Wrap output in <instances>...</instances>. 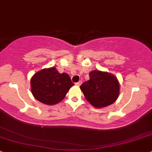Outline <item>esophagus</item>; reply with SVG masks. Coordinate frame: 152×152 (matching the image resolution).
<instances>
[{"mask_svg":"<svg viewBox=\"0 0 152 152\" xmlns=\"http://www.w3.org/2000/svg\"><path fill=\"white\" fill-rule=\"evenodd\" d=\"M82 83V81H81V80H80V81H79L78 82H77L75 85H76L77 86H80V85H81Z\"/></svg>","mask_w":152,"mask_h":152,"instance_id":"obj_1","label":"esophagus"}]
</instances>
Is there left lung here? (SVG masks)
<instances>
[{
  "label": "left lung",
  "instance_id": "left-lung-1",
  "mask_svg": "<svg viewBox=\"0 0 152 152\" xmlns=\"http://www.w3.org/2000/svg\"><path fill=\"white\" fill-rule=\"evenodd\" d=\"M80 88L87 102L97 108L111 105L119 96L118 80L106 71H91L89 80L82 83Z\"/></svg>",
  "mask_w": 152,
  "mask_h": 152
}]
</instances>
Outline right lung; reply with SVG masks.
<instances>
[{
  "instance_id": "obj_1",
  "label": "right lung",
  "mask_w": 152,
  "mask_h": 152,
  "mask_svg": "<svg viewBox=\"0 0 152 152\" xmlns=\"http://www.w3.org/2000/svg\"><path fill=\"white\" fill-rule=\"evenodd\" d=\"M30 85L31 92L37 101L52 106L63 101L74 84L67 73L61 74L56 67H52L35 73Z\"/></svg>"
}]
</instances>
